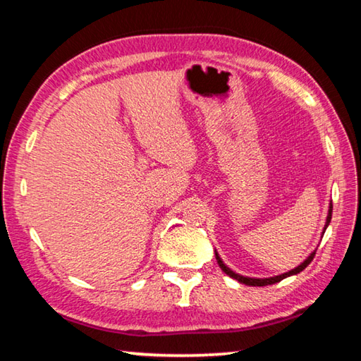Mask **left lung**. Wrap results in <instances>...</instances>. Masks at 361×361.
<instances>
[{
  "label": "left lung",
  "instance_id": "obj_1",
  "mask_svg": "<svg viewBox=\"0 0 361 361\" xmlns=\"http://www.w3.org/2000/svg\"><path fill=\"white\" fill-rule=\"evenodd\" d=\"M331 209H333V205L330 203V207H329V214H326V222H325V227H324V232L322 233H325V231H326V227H329V224H330V221H331ZM214 255H216V260H218V265H219V268L222 271H224L227 276H231V278H233V279H237L238 283H241V284H246V286H252V287H262V286H270V284H276V283H279V281H283L284 278H289V276H293V274H298L300 271H303L305 268L311 264V260L314 259V255H316V251L314 252H311L310 255H307V259H305L303 262H301V264L298 265V267H295L293 270H290V271H287V273H283V274H279V276H271V278H249V276H243V274H238V273H235V271H232L231 268H228L224 262H222V259L219 257V254L214 251Z\"/></svg>",
  "mask_w": 361,
  "mask_h": 361
}]
</instances>
